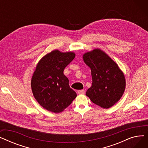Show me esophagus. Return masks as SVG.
Instances as JSON below:
<instances>
[{
	"mask_svg": "<svg viewBox=\"0 0 148 148\" xmlns=\"http://www.w3.org/2000/svg\"><path fill=\"white\" fill-rule=\"evenodd\" d=\"M84 93V89L78 90V94H83Z\"/></svg>",
	"mask_w": 148,
	"mask_h": 148,
	"instance_id": "esophagus-1",
	"label": "esophagus"
}]
</instances>
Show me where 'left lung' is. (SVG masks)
<instances>
[{"label": "left lung", "mask_w": 148, "mask_h": 148, "mask_svg": "<svg viewBox=\"0 0 148 148\" xmlns=\"http://www.w3.org/2000/svg\"><path fill=\"white\" fill-rule=\"evenodd\" d=\"M83 59L91 69L92 86L86 95L91 101L108 108L121 99L125 89V75L118 64L103 50L95 49L85 53Z\"/></svg>", "instance_id": "8db88e82"}]
</instances>
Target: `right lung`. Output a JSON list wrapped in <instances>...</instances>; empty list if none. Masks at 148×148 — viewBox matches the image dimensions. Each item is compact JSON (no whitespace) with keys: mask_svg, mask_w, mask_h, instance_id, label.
Returning <instances> with one entry per match:
<instances>
[{"mask_svg":"<svg viewBox=\"0 0 148 148\" xmlns=\"http://www.w3.org/2000/svg\"><path fill=\"white\" fill-rule=\"evenodd\" d=\"M75 56L74 52L54 50L38 62L31 80V88L38 103L48 111L63 112L77 97L64 74L65 68Z\"/></svg>","mask_w":148,"mask_h":148,"instance_id":"obj_1","label":"right lung"}]
</instances>
